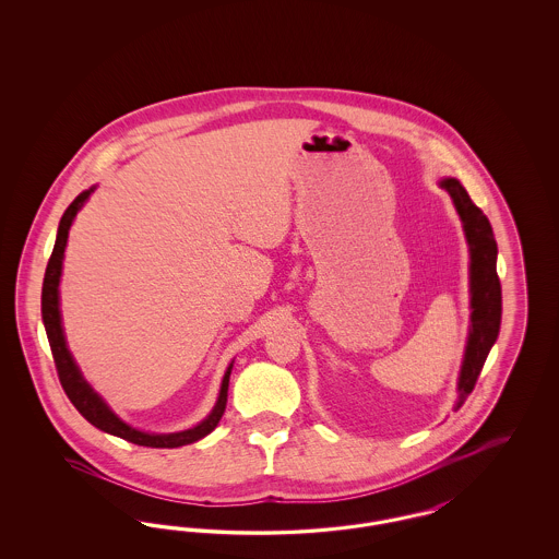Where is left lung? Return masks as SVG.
<instances>
[{"instance_id": "left-lung-1", "label": "left lung", "mask_w": 559, "mask_h": 559, "mask_svg": "<svg viewBox=\"0 0 559 559\" xmlns=\"http://www.w3.org/2000/svg\"><path fill=\"white\" fill-rule=\"evenodd\" d=\"M440 187L451 194L452 203L463 222L469 245V293H472V324L465 356L459 374L456 408L474 392L479 371L490 347L495 346L501 329V281L497 274V240L488 217L474 205L467 190L459 180L444 178Z\"/></svg>"}]
</instances>
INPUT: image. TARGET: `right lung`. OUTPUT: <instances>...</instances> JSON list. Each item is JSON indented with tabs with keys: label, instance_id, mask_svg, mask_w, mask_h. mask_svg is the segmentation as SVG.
<instances>
[{
	"label": "right lung",
	"instance_id": "obj_1",
	"mask_svg": "<svg viewBox=\"0 0 559 559\" xmlns=\"http://www.w3.org/2000/svg\"><path fill=\"white\" fill-rule=\"evenodd\" d=\"M94 188L83 190L80 197L67 207L64 215L60 217L58 224V235L53 242L52 255L46 267V276H44V289H41V319L44 326L48 333V342L52 347L53 362H56V371L58 379L62 383V390L67 392L69 400L73 402V406L80 411L81 415L98 429L107 431L110 436L123 438L138 447H151V449H178L185 444H192L201 438H205L207 433H212L215 426L219 424L224 408H226V400H228V381H230V371L233 365L228 367V371L222 379V388H219V396L213 406L212 413L194 427L185 429V431H176V433H148V431H140L135 427L128 426L126 421H121L110 408L107 402L100 399L94 388L83 379L80 367L75 365L67 340L62 333V320H60V301H58V285H60V274H62V258H64V247L69 239V230L71 224L75 219V215L83 207V203L90 199V194L94 192Z\"/></svg>",
	"mask_w": 559,
	"mask_h": 559
}]
</instances>
